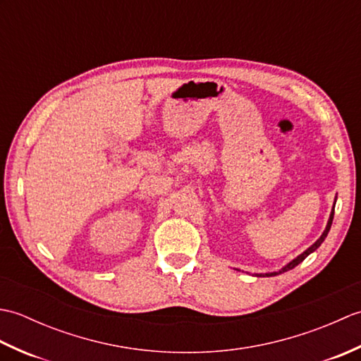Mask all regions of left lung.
Wrapping results in <instances>:
<instances>
[{
  "instance_id": "1",
  "label": "left lung",
  "mask_w": 361,
  "mask_h": 361,
  "mask_svg": "<svg viewBox=\"0 0 361 361\" xmlns=\"http://www.w3.org/2000/svg\"><path fill=\"white\" fill-rule=\"evenodd\" d=\"M334 212H335V204H334V209H332V212H331V219H329V221H327V226H326V229H324V233H323V235H321L319 237V239L315 242V243H313L312 245V247L309 248V250H305L304 252H302V255H299L296 259H293V260H291V262L287 265V267H283L282 268V270H279V271H274V273H268L267 276H276V274H279V273H283V271H287V270H291V268H295L298 264H301L302 262V260L305 259V257H307L309 255H310V252H313V251H315L318 247H319V245L321 243H323L324 242V239H326V237H327V234H329V231H331V226H332V220H334ZM257 276H262V274H257Z\"/></svg>"
}]
</instances>
